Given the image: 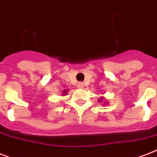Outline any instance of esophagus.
Here are the masks:
<instances>
[{
    "label": "esophagus",
    "instance_id": "1",
    "mask_svg": "<svg viewBox=\"0 0 157 157\" xmlns=\"http://www.w3.org/2000/svg\"><path fill=\"white\" fill-rule=\"evenodd\" d=\"M77 86H78V88H81V89H82V88H84V86H85V85H84V83L80 82L77 84Z\"/></svg>",
    "mask_w": 157,
    "mask_h": 157
}]
</instances>
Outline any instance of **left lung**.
<instances>
[{
	"label": "left lung",
	"mask_w": 157,
	"mask_h": 157,
	"mask_svg": "<svg viewBox=\"0 0 157 157\" xmlns=\"http://www.w3.org/2000/svg\"><path fill=\"white\" fill-rule=\"evenodd\" d=\"M101 101V99H99V101H99V102H100V101Z\"/></svg>",
	"instance_id": "left-lung-1"
}]
</instances>
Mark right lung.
<instances>
[{"label":"right lung","instance_id":"1","mask_svg":"<svg viewBox=\"0 0 157 157\" xmlns=\"http://www.w3.org/2000/svg\"><path fill=\"white\" fill-rule=\"evenodd\" d=\"M67 92V90H64V91H63V95H65V94Z\"/></svg>","mask_w":157,"mask_h":157}]
</instances>
